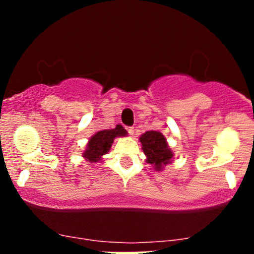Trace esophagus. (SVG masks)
Here are the masks:
<instances>
[{
    "label": "esophagus",
    "instance_id": "obj_1",
    "mask_svg": "<svg viewBox=\"0 0 254 254\" xmlns=\"http://www.w3.org/2000/svg\"><path fill=\"white\" fill-rule=\"evenodd\" d=\"M127 132H129V135H131V136H132L133 133H135V130H133V127H127Z\"/></svg>",
    "mask_w": 254,
    "mask_h": 254
}]
</instances>
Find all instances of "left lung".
Here are the masks:
<instances>
[{"mask_svg": "<svg viewBox=\"0 0 254 254\" xmlns=\"http://www.w3.org/2000/svg\"><path fill=\"white\" fill-rule=\"evenodd\" d=\"M139 142L147 156V162L153 166L155 171L164 170L165 166L172 162L173 151L168 147L167 141L161 132L154 130L145 131L139 137Z\"/></svg>", "mask_w": 254, "mask_h": 254, "instance_id": "8db88e82", "label": "left lung"}]
</instances>
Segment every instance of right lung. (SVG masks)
Returning a JSON list of instances; mask_svg holds the SVG:
<instances>
[{"instance_id":"1","label":"right lung","mask_w":254,"mask_h":254,"mask_svg":"<svg viewBox=\"0 0 254 254\" xmlns=\"http://www.w3.org/2000/svg\"><path fill=\"white\" fill-rule=\"evenodd\" d=\"M127 132L122 125H117L115 129L98 131L95 135L89 138L86 150L83 151V157L89 162L100 161L101 157L107 154L111 149L116 137L127 136Z\"/></svg>"}]
</instances>
